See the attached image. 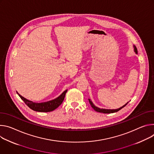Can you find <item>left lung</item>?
<instances>
[{
	"instance_id": "left-lung-1",
	"label": "left lung",
	"mask_w": 154,
	"mask_h": 154,
	"mask_svg": "<svg viewBox=\"0 0 154 154\" xmlns=\"http://www.w3.org/2000/svg\"><path fill=\"white\" fill-rule=\"evenodd\" d=\"M133 47H134V52H135L136 54H137V53H138L137 48H136V47L135 46H133ZM89 103H90L91 106L92 107V108H93L95 111L99 112H101V113H105V114H109V113H113V112H117L118 111L121 110L122 108H123L124 107H125V106L128 104V102H127V103L125 105H124L122 106V107L119 108H118V109H102V108L101 109V108H99L95 106L94 105V103H92V101L91 100V99H89Z\"/></svg>"
}]
</instances>
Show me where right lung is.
<instances>
[{
	"label": "right lung",
	"instance_id": "right-lung-1",
	"mask_svg": "<svg viewBox=\"0 0 154 154\" xmlns=\"http://www.w3.org/2000/svg\"><path fill=\"white\" fill-rule=\"evenodd\" d=\"M66 92L67 90H65L57 98L46 102H43V103H35V102L27 100L20 94H19L18 92H17V94H18L20 97L31 109L38 112H50L54 111L62 104Z\"/></svg>",
	"mask_w": 154,
	"mask_h": 154
}]
</instances>
